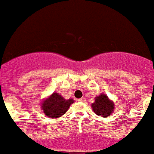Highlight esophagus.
Segmentation results:
<instances>
[{
  "mask_svg": "<svg viewBox=\"0 0 154 154\" xmlns=\"http://www.w3.org/2000/svg\"><path fill=\"white\" fill-rule=\"evenodd\" d=\"M79 102H82V103H85V102H86V98H85L84 97H83V98H79Z\"/></svg>",
  "mask_w": 154,
  "mask_h": 154,
  "instance_id": "34e87169",
  "label": "esophagus"
}]
</instances>
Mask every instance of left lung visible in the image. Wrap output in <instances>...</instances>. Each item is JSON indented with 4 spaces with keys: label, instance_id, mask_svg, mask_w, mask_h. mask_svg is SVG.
Listing matches in <instances>:
<instances>
[{
    "label": "left lung",
    "instance_id": "8db88e82",
    "mask_svg": "<svg viewBox=\"0 0 154 154\" xmlns=\"http://www.w3.org/2000/svg\"><path fill=\"white\" fill-rule=\"evenodd\" d=\"M91 108L94 114L106 118L114 112V103L106 94H100L95 97L94 102L91 104Z\"/></svg>",
    "mask_w": 154,
    "mask_h": 154
}]
</instances>
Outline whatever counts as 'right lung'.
<instances>
[{"label": "right lung", "instance_id": "add662e5", "mask_svg": "<svg viewBox=\"0 0 154 154\" xmlns=\"http://www.w3.org/2000/svg\"><path fill=\"white\" fill-rule=\"evenodd\" d=\"M75 101L72 98L65 99L57 92H54L44 98L40 104L41 110L49 119H59L67 111Z\"/></svg>", "mask_w": 154, "mask_h": 154}]
</instances>
